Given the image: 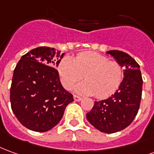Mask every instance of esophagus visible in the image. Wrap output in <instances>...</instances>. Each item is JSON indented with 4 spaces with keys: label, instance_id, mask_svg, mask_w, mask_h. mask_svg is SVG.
<instances>
[{
    "label": "esophagus",
    "instance_id": "34e87169",
    "mask_svg": "<svg viewBox=\"0 0 154 154\" xmlns=\"http://www.w3.org/2000/svg\"><path fill=\"white\" fill-rule=\"evenodd\" d=\"M74 100L76 101V102H79V101H81V100L82 99L81 97H79V96H77V95H74Z\"/></svg>",
    "mask_w": 154,
    "mask_h": 154
}]
</instances>
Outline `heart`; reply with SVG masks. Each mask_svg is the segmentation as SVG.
<instances>
[{"mask_svg":"<svg viewBox=\"0 0 154 154\" xmlns=\"http://www.w3.org/2000/svg\"><path fill=\"white\" fill-rule=\"evenodd\" d=\"M63 87L70 89L83 77L86 81L75 87V92L106 98L113 94L122 83L123 71L118 62L109 61L97 52H82L74 58L65 57L57 66Z\"/></svg>","mask_w":154,"mask_h":154,"instance_id":"b5f03b06","label":"heart"}]
</instances>
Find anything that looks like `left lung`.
Instances as JSON below:
<instances>
[{"mask_svg":"<svg viewBox=\"0 0 154 154\" xmlns=\"http://www.w3.org/2000/svg\"><path fill=\"white\" fill-rule=\"evenodd\" d=\"M106 53L124 67L123 79L114 94L95 102L87 113V119L101 132L113 133L126 128L136 117L142 97L143 78L139 65L128 53L116 50Z\"/></svg>","mask_w":154,"mask_h":154,"instance_id":"obj_1","label":"left lung"}]
</instances>
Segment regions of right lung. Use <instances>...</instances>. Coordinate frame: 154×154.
<instances>
[{"mask_svg":"<svg viewBox=\"0 0 154 154\" xmlns=\"http://www.w3.org/2000/svg\"><path fill=\"white\" fill-rule=\"evenodd\" d=\"M65 53L39 47L21 57L14 70L10 92L11 109L21 124L47 132L62 119L73 97L62 87L57 70Z\"/></svg>","mask_w":154,"mask_h":154,"instance_id":"1","label":"right lung"}]
</instances>
